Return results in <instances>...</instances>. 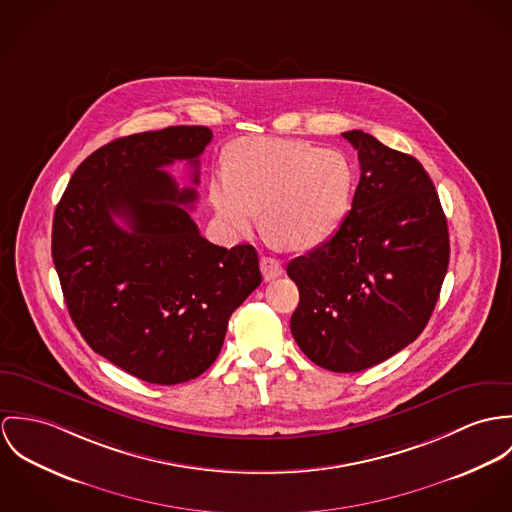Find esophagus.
<instances>
[{"label":"esophagus","instance_id":"34e87169","mask_svg":"<svg viewBox=\"0 0 512 512\" xmlns=\"http://www.w3.org/2000/svg\"><path fill=\"white\" fill-rule=\"evenodd\" d=\"M261 273L265 281H273L283 275V265L275 257H261Z\"/></svg>","mask_w":512,"mask_h":512}]
</instances>
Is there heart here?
Returning <instances> with one entry per match:
<instances>
[{
  "mask_svg": "<svg viewBox=\"0 0 512 512\" xmlns=\"http://www.w3.org/2000/svg\"><path fill=\"white\" fill-rule=\"evenodd\" d=\"M355 174L340 151L292 139L255 137L229 149L228 172L210 182V200L229 235L261 222L292 249H312L340 229Z\"/></svg>",
  "mask_w": 512,
  "mask_h": 512,
  "instance_id": "1",
  "label": "heart"
}]
</instances>
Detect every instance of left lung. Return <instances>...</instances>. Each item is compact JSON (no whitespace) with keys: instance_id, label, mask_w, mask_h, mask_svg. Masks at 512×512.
Here are the masks:
<instances>
[{"instance_id":"obj_1","label":"left lung","mask_w":512,"mask_h":512,"mask_svg":"<svg viewBox=\"0 0 512 512\" xmlns=\"http://www.w3.org/2000/svg\"><path fill=\"white\" fill-rule=\"evenodd\" d=\"M361 165L340 229L292 259L300 302L290 332L304 355L336 373L393 357L426 328L448 263V222L424 167L359 129L341 133Z\"/></svg>"}]
</instances>
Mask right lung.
I'll use <instances>...</instances> for the list:
<instances>
[{
	"instance_id": "obj_1",
	"label": "right lung",
	"mask_w": 512,
	"mask_h": 512,
	"mask_svg": "<svg viewBox=\"0 0 512 512\" xmlns=\"http://www.w3.org/2000/svg\"><path fill=\"white\" fill-rule=\"evenodd\" d=\"M212 141L202 125L119 137L74 171L53 220V261L82 338L125 373L186 383L220 355L229 316L261 284L253 245L210 243L163 171ZM126 222L121 229L114 218Z\"/></svg>"
}]
</instances>
